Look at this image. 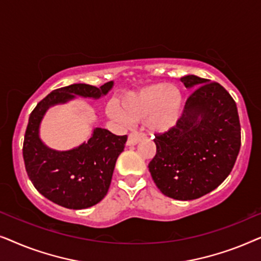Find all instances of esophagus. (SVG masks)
Returning a JSON list of instances; mask_svg holds the SVG:
<instances>
[{
    "mask_svg": "<svg viewBox=\"0 0 261 261\" xmlns=\"http://www.w3.org/2000/svg\"><path fill=\"white\" fill-rule=\"evenodd\" d=\"M145 138V133H142V132H132L128 135V140H127V145L128 146H133V145H137L139 141L142 140V139Z\"/></svg>",
    "mask_w": 261,
    "mask_h": 261,
    "instance_id": "1",
    "label": "esophagus"
}]
</instances>
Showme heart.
I'll list each match as a JSON object with an SVG mask.
<instances>
[{"label": "heart", "instance_id": "b5f03b06", "mask_svg": "<svg viewBox=\"0 0 261 261\" xmlns=\"http://www.w3.org/2000/svg\"><path fill=\"white\" fill-rule=\"evenodd\" d=\"M181 102L179 89L166 83H154L124 94L116 106L108 107V113L121 121L133 122L145 119L151 130L165 132L176 124Z\"/></svg>", "mask_w": 261, "mask_h": 261}]
</instances>
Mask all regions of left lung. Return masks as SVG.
Masks as SVG:
<instances>
[{"instance_id":"left-lung-1","label":"left lung","mask_w":261,"mask_h":261,"mask_svg":"<svg viewBox=\"0 0 261 261\" xmlns=\"http://www.w3.org/2000/svg\"><path fill=\"white\" fill-rule=\"evenodd\" d=\"M189 96L176 124L156 133L148 164L152 179L167 197L190 201L216 189L228 177L241 146L237 103L222 85L189 74L180 78Z\"/></svg>"}]
</instances>
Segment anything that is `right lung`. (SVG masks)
Instances as JSON below:
<instances>
[{
    "label": "right lung",
    "mask_w": 261,
    "mask_h": 261,
    "mask_svg": "<svg viewBox=\"0 0 261 261\" xmlns=\"http://www.w3.org/2000/svg\"><path fill=\"white\" fill-rule=\"evenodd\" d=\"M113 87L72 84L59 88L42 98L31 113L23 139L22 154L32 184L42 196L67 209H85L97 204L109 190L117 156L127 135H115L96 128L88 142L66 152L46 147L39 139V124L48 107L64 103L74 95L98 98Z\"/></svg>",
    "instance_id": "obj_1"
}]
</instances>
